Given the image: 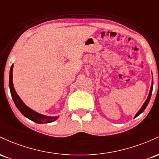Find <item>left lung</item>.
Segmentation results:
<instances>
[{
  "mask_svg": "<svg viewBox=\"0 0 159 159\" xmlns=\"http://www.w3.org/2000/svg\"><path fill=\"white\" fill-rule=\"evenodd\" d=\"M152 86H153V82L152 81V85H151V88H150V90H149V95H148V97H147V100H146V101H145V102L143 103V106L141 107V108H140V110L138 111V112L137 113L136 115H135V116H134V117H137V116H139V115H140V114H141V113L143 112V111L144 110H145L146 107H147V105H148V104H149V100H150V98H151V95H152Z\"/></svg>",
  "mask_w": 159,
  "mask_h": 159,
  "instance_id": "obj_1",
  "label": "left lung"
}]
</instances>
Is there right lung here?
Listing matches in <instances>:
<instances>
[{"instance_id": "add662e5", "label": "right lung", "mask_w": 159, "mask_h": 159, "mask_svg": "<svg viewBox=\"0 0 159 159\" xmlns=\"http://www.w3.org/2000/svg\"><path fill=\"white\" fill-rule=\"evenodd\" d=\"M12 70H13V64L11 66L10 71V78H9V85H10V93L12 96V99H13L14 103L16 106L19 109L20 112L24 116H26L29 120L35 122L36 123H52L57 120V116H45V115L40 114L39 113L36 112L31 108L27 107L25 103L23 102L22 100L20 98L19 95L16 93L15 88H14L13 83H12Z\"/></svg>"}]
</instances>
